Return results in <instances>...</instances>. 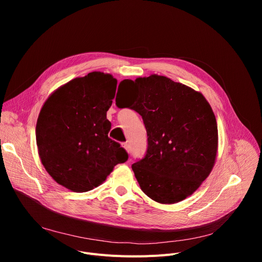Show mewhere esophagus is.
<instances>
[{"instance_id":"esophagus-1","label":"esophagus","mask_w":262,"mask_h":262,"mask_svg":"<svg viewBox=\"0 0 262 262\" xmlns=\"http://www.w3.org/2000/svg\"><path fill=\"white\" fill-rule=\"evenodd\" d=\"M123 147L125 148V150L127 153H129V144L127 143V142H125V143H123Z\"/></svg>"}]
</instances>
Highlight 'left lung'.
<instances>
[{"instance_id": "left-lung-1", "label": "left lung", "mask_w": 262, "mask_h": 262, "mask_svg": "<svg viewBox=\"0 0 262 262\" xmlns=\"http://www.w3.org/2000/svg\"><path fill=\"white\" fill-rule=\"evenodd\" d=\"M138 98L128 106L142 119L147 134L144 158L132 169L144 193L160 204H175L195 192L210 174L217 153V125L205 96L157 74L124 79Z\"/></svg>"}]
</instances>
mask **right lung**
Returning a JSON list of instances; mask_svg holds the SVG:
<instances>
[{
	"label": "right lung",
	"instance_id": "obj_1",
	"mask_svg": "<svg viewBox=\"0 0 262 262\" xmlns=\"http://www.w3.org/2000/svg\"><path fill=\"white\" fill-rule=\"evenodd\" d=\"M118 80L112 74L91 72L55 90L40 110L36 125L38 154L57 184L86 192L103 184L126 150L108 137L106 114Z\"/></svg>",
	"mask_w": 262,
	"mask_h": 262
}]
</instances>
